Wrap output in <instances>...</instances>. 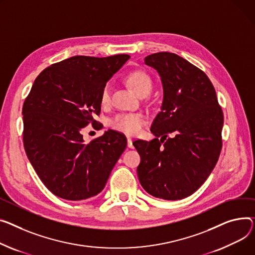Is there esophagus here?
I'll use <instances>...</instances> for the list:
<instances>
[{"mask_svg":"<svg viewBox=\"0 0 255 255\" xmlns=\"http://www.w3.org/2000/svg\"><path fill=\"white\" fill-rule=\"evenodd\" d=\"M132 141H133V140H132V138H130V137H128V138H127V145H128V147H129V148H132V147H133Z\"/></svg>","mask_w":255,"mask_h":255,"instance_id":"obj_1","label":"esophagus"}]
</instances>
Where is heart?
Listing matches in <instances>:
<instances>
[{"label":"heart","mask_w":255,"mask_h":255,"mask_svg":"<svg viewBox=\"0 0 255 255\" xmlns=\"http://www.w3.org/2000/svg\"><path fill=\"white\" fill-rule=\"evenodd\" d=\"M127 82L131 86V88L136 92L139 96L148 95L152 84L149 77L142 72H134L131 73ZM111 98V87L110 85H106L101 91L100 100L101 104L107 105L109 104ZM144 125V117L138 113H128V114H119L115 116L112 121L111 126L116 130L123 132L128 135L137 134Z\"/></svg>","instance_id":"heart-1"}]
</instances>
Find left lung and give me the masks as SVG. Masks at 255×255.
Segmentation results:
<instances>
[{
    "label": "left lung",
    "mask_w": 255,
    "mask_h": 255,
    "mask_svg": "<svg viewBox=\"0 0 255 255\" xmlns=\"http://www.w3.org/2000/svg\"><path fill=\"white\" fill-rule=\"evenodd\" d=\"M144 64L159 74L163 101L150 127L156 138L133 142L140 156L138 179L151 196L180 200L195 193L217 163L223 111L209 78L188 60L159 52ZM168 133L174 136L166 139Z\"/></svg>",
    "instance_id": "left-lung-1"
}]
</instances>
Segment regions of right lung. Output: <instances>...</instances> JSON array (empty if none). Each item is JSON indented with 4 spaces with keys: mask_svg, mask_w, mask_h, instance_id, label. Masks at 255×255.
Masks as SVG:
<instances>
[{
    "mask_svg": "<svg viewBox=\"0 0 255 255\" xmlns=\"http://www.w3.org/2000/svg\"><path fill=\"white\" fill-rule=\"evenodd\" d=\"M129 58L73 56L50 65L33 82L22 108L23 144L38 176L55 196L80 201L105 189L126 137L110 129L86 143L81 131L91 122L99 128L93 116L100 113L101 91Z\"/></svg>",
    "mask_w": 255,
    "mask_h": 255,
    "instance_id": "obj_1",
    "label": "right lung"
}]
</instances>
